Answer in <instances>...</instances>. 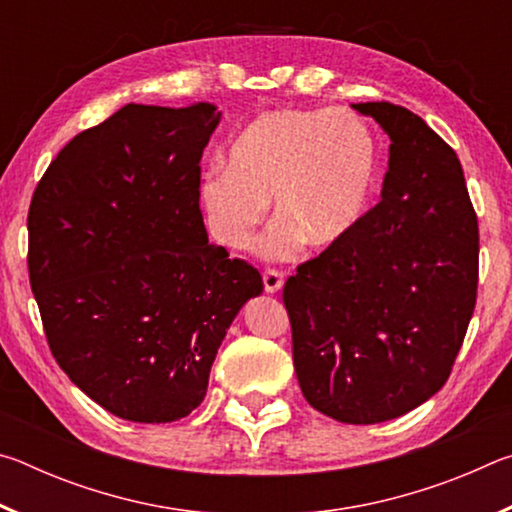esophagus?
<instances>
[{
	"instance_id": "1",
	"label": "esophagus",
	"mask_w": 512,
	"mask_h": 512,
	"mask_svg": "<svg viewBox=\"0 0 512 512\" xmlns=\"http://www.w3.org/2000/svg\"><path fill=\"white\" fill-rule=\"evenodd\" d=\"M264 289L266 293H277L284 284V275L280 271H264Z\"/></svg>"
}]
</instances>
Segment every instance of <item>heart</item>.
I'll return each instance as SVG.
<instances>
[{"mask_svg":"<svg viewBox=\"0 0 512 512\" xmlns=\"http://www.w3.org/2000/svg\"><path fill=\"white\" fill-rule=\"evenodd\" d=\"M377 140L348 110H271L239 133L228 167L205 171L198 203L212 239L246 250L273 201L268 259L341 246L368 214L377 183Z\"/></svg>","mask_w":512,"mask_h":512,"instance_id":"obj_1","label":"heart"}]
</instances>
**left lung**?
<instances>
[{"mask_svg": "<svg viewBox=\"0 0 512 512\" xmlns=\"http://www.w3.org/2000/svg\"><path fill=\"white\" fill-rule=\"evenodd\" d=\"M388 137L381 201L298 266L282 300L305 400L345 424L413 411L452 372L476 305L479 225L443 137L388 101L352 103Z\"/></svg>", "mask_w": 512, "mask_h": 512, "instance_id": "8db88e82", "label": "left lung"}]
</instances>
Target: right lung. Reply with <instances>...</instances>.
<instances>
[{
    "instance_id": "1",
    "label": "right lung",
    "mask_w": 512,
    "mask_h": 512,
    "mask_svg": "<svg viewBox=\"0 0 512 512\" xmlns=\"http://www.w3.org/2000/svg\"><path fill=\"white\" fill-rule=\"evenodd\" d=\"M214 103H128L65 144L29 210V280L51 354L121 420L185 418L262 275L207 239L198 180Z\"/></svg>"
}]
</instances>
